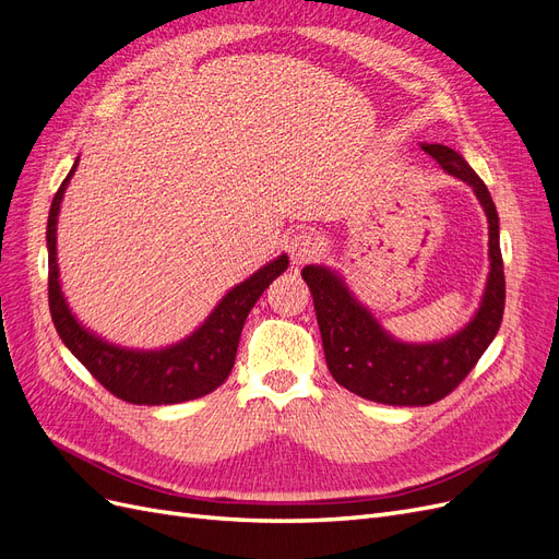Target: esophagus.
Masks as SVG:
<instances>
[{"label":"esophagus","mask_w":559,"mask_h":559,"mask_svg":"<svg viewBox=\"0 0 559 559\" xmlns=\"http://www.w3.org/2000/svg\"><path fill=\"white\" fill-rule=\"evenodd\" d=\"M286 249H289L292 253V261L298 265V263H308L312 259L319 257V242L312 233L302 230V233H296L289 238V242H286Z\"/></svg>","instance_id":"obj_1"}]
</instances>
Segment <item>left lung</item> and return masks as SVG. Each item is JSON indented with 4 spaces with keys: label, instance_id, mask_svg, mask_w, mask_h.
<instances>
[{
    "label": "left lung",
    "instance_id": "obj_1",
    "mask_svg": "<svg viewBox=\"0 0 559 559\" xmlns=\"http://www.w3.org/2000/svg\"><path fill=\"white\" fill-rule=\"evenodd\" d=\"M421 151L476 193L489 228V275L476 314L456 333L433 343H405L389 333L343 275L329 265H306L326 366L337 384L361 399L384 405H429L460 384L495 341L503 317L506 282L499 247V214L483 179L443 144H419Z\"/></svg>",
    "mask_w": 559,
    "mask_h": 559
}]
</instances>
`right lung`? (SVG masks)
<instances>
[{"label":"right lung","instance_id":"obj_1","mask_svg":"<svg viewBox=\"0 0 559 559\" xmlns=\"http://www.w3.org/2000/svg\"><path fill=\"white\" fill-rule=\"evenodd\" d=\"M79 158L70 175L64 177L60 189L50 202L46 247H48V306L50 317L64 347L91 370V376L107 386L118 399L134 405H173L193 401L214 392L230 376L235 354H238L240 333L251 312L253 302L261 298L270 282L289 267V257L280 253L277 259L259 267L245 282L216 302L214 310L202 324L160 349H132L105 341L76 319L70 310L60 284L58 267V214L67 186L76 173Z\"/></svg>","mask_w":559,"mask_h":559}]
</instances>
